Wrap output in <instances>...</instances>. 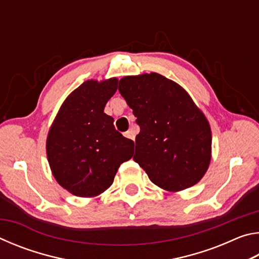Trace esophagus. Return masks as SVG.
Wrapping results in <instances>:
<instances>
[{"label":"esophagus","mask_w":259,"mask_h":259,"mask_svg":"<svg viewBox=\"0 0 259 259\" xmlns=\"http://www.w3.org/2000/svg\"><path fill=\"white\" fill-rule=\"evenodd\" d=\"M124 136L126 138H129V139H133V140H135V133L133 130H129V131H126V133L124 134Z\"/></svg>","instance_id":"34e87169"}]
</instances>
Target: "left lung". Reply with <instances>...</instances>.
<instances>
[{
  "instance_id": "8db88e82",
  "label": "left lung",
  "mask_w": 259,
  "mask_h": 259,
  "mask_svg": "<svg viewBox=\"0 0 259 259\" xmlns=\"http://www.w3.org/2000/svg\"><path fill=\"white\" fill-rule=\"evenodd\" d=\"M119 91L140 128L135 162L163 190L195 185L210 163L211 131L186 91L157 73L121 78Z\"/></svg>"
}]
</instances>
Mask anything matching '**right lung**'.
<instances>
[{"label": "right lung", "instance_id": "right-lung-1", "mask_svg": "<svg viewBox=\"0 0 259 259\" xmlns=\"http://www.w3.org/2000/svg\"><path fill=\"white\" fill-rule=\"evenodd\" d=\"M117 90L116 78L87 81L61 105L47 139L52 174L76 196H96L112 185L123 162L133 157L135 143L122 136L105 105Z\"/></svg>", "mask_w": 259, "mask_h": 259}]
</instances>
